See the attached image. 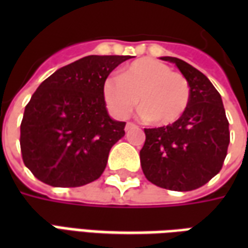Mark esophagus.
I'll return each mask as SVG.
<instances>
[{
  "label": "esophagus",
  "instance_id": "1",
  "mask_svg": "<svg viewBox=\"0 0 248 248\" xmlns=\"http://www.w3.org/2000/svg\"><path fill=\"white\" fill-rule=\"evenodd\" d=\"M135 127H137V126H135L133 122H127V124H126V131H129V130L131 129H135Z\"/></svg>",
  "mask_w": 248,
  "mask_h": 248
}]
</instances>
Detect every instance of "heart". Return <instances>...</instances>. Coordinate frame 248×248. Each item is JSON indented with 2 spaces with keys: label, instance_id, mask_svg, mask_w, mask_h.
Wrapping results in <instances>:
<instances>
[{
  "label": "heart",
  "instance_id": "b5f03b06",
  "mask_svg": "<svg viewBox=\"0 0 248 248\" xmlns=\"http://www.w3.org/2000/svg\"><path fill=\"white\" fill-rule=\"evenodd\" d=\"M103 99L117 118H127L140 99V117L158 126L174 124L186 111L190 86L182 74L163 62L142 58L124 67L121 77L103 81Z\"/></svg>",
  "mask_w": 248,
  "mask_h": 248
}]
</instances>
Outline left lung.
Segmentation results:
<instances>
[{"label":"left lung","mask_w":248,"mask_h":248,"mask_svg":"<svg viewBox=\"0 0 248 248\" xmlns=\"http://www.w3.org/2000/svg\"><path fill=\"white\" fill-rule=\"evenodd\" d=\"M161 60L175 63L186 78L190 101L174 124L145 129L140 166L147 181L156 186L191 191L220 171L230 143L229 121L222 97L207 77L175 57Z\"/></svg>","instance_id":"1"}]
</instances>
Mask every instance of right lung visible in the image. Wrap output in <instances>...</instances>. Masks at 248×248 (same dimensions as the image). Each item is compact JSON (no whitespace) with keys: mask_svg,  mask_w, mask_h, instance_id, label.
Returning <instances> with one entry per match:
<instances>
[{"mask_svg":"<svg viewBox=\"0 0 248 248\" xmlns=\"http://www.w3.org/2000/svg\"><path fill=\"white\" fill-rule=\"evenodd\" d=\"M131 56H87L54 71L26 105L21 122L25 166L41 182L78 187L102 175L126 122L108 113L103 81Z\"/></svg>","mask_w":248,"mask_h":248,"instance_id":"obj_1","label":"right lung"}]
</instances>
